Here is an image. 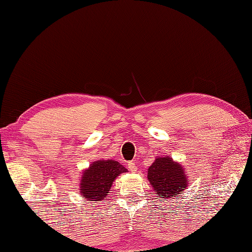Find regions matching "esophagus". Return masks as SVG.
Wrapping results in <instances>:
<instances>
[{"instance_id": "34e87169", "label": "esophagus", "mask_w": 252, "mask_h": 252, "mask_svg": "<svg viewBox=\"0 0 252 252\" xmlns=\"http://www.w3.org/2000/svg\"><path fill=\"white\" fill-rule=\"evenodd\" d=\"M127 168H129L131 172H136L135 163L134 162H129V164H127Z\"/></svg>"}]
</instances>
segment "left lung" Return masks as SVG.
I'll use <instances>...</instances> for the list:
<instances>
[{"label": "left lung", "mask_w": 252, "mask_h": 252, "mask_svg": "<svg viewBox=\"0 0 252 252\" xmlns=\"http://www.w3.org/2000/svg\"><path fill=\"white\" fill-rule=\"evenodd\" d=\"M184 167L168 157H157L148 170V180L159 198H176L184 194L189 177Z\"/></svg>", "instance_id": "1"}]
</instances>
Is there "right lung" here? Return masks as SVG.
<instances>
[{
	"mask_svg": "<svg viewBox=\"0 0 252 252\" xmlns=\"http://www.w3.org/2000/svg\"><path fill=\"white\" fill-rule=\"evenodd\" d=\"M126 168L113 159H98L90 164V166L82 172L79 183V191L85 202H102L109 195L112 183Z\"/></svg>",
	"mask_w": 252,
	"mask_h": 252,
	"instance_id": "add662e5",
	"label": "right lung"
}]
</instances>
